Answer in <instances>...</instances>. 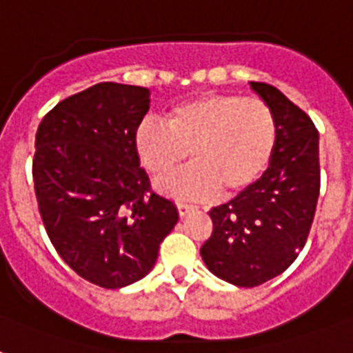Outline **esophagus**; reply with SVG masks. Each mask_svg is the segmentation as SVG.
<instances>
[{
  "label": "esophagus",
  "instance_id": "obj_1",
  "mask_svg": "<svg viewBox=\"0 0 353 353\" xmlns=\"http://www.w3.org/2000/svg\"><path fill=\"white\" fill-rule=\"evenodd\" d=\"M194 210H196V207H194V205L177 203V212H179V216H181V218H185V216L190 214V212H194Z\"/></svg>",
  "mask_w": 353,
  "mask_h": 353
}]
</instances>
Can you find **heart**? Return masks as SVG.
<instances>
[{"label":"heart","instance_id":"b5f03b06","mask_svg":"<svg viewBox=\"0 0 353 353\" xmlns=\"http://www.w3.org/2000/svg\"><path fill=\"white\" fill-rule=\"evenodd\" d=\"M276 139V119L265 102L209 93L170 108L165 122L141 121L133 148L154 179L176 172L188 152L192 165L161 187L176 198H207L218 188L236 194L254 185L273 159Z\"/></svg>","mask_w":353,"mask_h":353}]
</instances>
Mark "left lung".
Returning a JSON list of instances; mask_svg holds the SVG:
<instances>
[{
	"mask_svg": "<svg viewBox=\"0 0 353 353\" xmlns=\"http://www.w3.org/2000/svg\"><path fill=\"white\" fill-rule=\"evenodd\" d=\"M274 113L279 139L268 170L234 199L214 207L212 234L201 245L210 273L238 288L279 276L306 243L321 188L319 132L276 88L251 82Z\"/></svg>",
	"mask_w": 353,
	"mask_h": 353,
	"instance_id": "8db88e82",
	"label": "left lung"
}]
</instances>
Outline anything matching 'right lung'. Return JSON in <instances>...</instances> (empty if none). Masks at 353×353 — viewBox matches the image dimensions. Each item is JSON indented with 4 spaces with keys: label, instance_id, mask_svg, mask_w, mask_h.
I'll return each mask as SVG.
<instances>
[{
    "label": "right lung",
    "instance_id": "1",
    "mask_svg": "<svg viewBox=\"0 0 353 353\" xmlns=\"http://www.w3.org/2000/svg\"><path fill=\"white\" fill-rule=\"evenodd\" d=\"M148 110L146 88L101 82L58 102L36 132L32 179L47 234L74 273L106 290L146 276L179 220L133 148Z\"/></svg>",
    "mask_w": 353,
    "mask_h": 353
}]
</instances>
